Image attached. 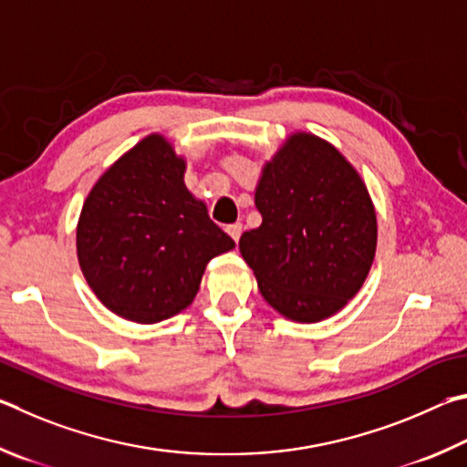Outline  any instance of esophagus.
Here are the masks:
<instances>
[{
  "instance_id": "1",
  "label": "esophagus",
  "mask_w": 467,
  "mask_h": 467,
  "mask_svg": "<svg viewBox=\"0 0 467 467\" xmlns=\"http://www.w3.org/2000/svg\"><path fill=\"white\" fill-rule=\"evenodd\" d=\"M227 234L232 235V238L238 242L240 240V235H242V223H232V225H227Z\"/></svg>"
}]
</instances>
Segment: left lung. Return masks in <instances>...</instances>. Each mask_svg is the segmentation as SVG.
<instances>
[{"label":"left lung","instance_id":"obj_1","mask_svg":"<svg viewBox=\"0 0 467 467\" xmlns=\"http://www.w3.org/2000/svg\"><path fill=\"white\" fill-rule=\"evenodd\" d=\"M263 223L240 238L258 289L296 322L337 314L369 273L378 219L357 170L330 143L297 133L256 188Z\"/></svg>","mask_w":467,"mask_h":467}]
</instances>
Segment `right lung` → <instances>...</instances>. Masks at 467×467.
Listing matches in <instances>:
<instances>
[{"label": "right lung", "instance_id": "obj_1", "mask_svg": "<svg viewBox=\"0 0 467 467\" xmlns=\"http://www.w3.org/2000/svg\"><path fill=\"white\" fill-rule=\"evenodd\" d=\"M235 242L184 186V160L145 137L98 180L78 223V258L98 299L139 324L191 304L211 258Z\"/></svg>", "mask_w": 467, "mask_h": 467}]
</instances>
